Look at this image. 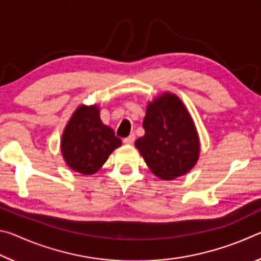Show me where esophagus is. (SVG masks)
<instances>
[{
  "label": "esophagus",
  "mask_w": 261,
  "mask_h": 261,
  "mask_svg": "<svg viewBox=\"0 0 261 261\" xmlns=\"http://www.w3.org/2000/svg\"><path fill=\"white\" fill-rule=\"evenodd\" d=\"M135 138H136L135 135H130L129 137H126V138L123 139V143H124L125 145H132L135 141Z\"/></svg>",
  "instance_id": "esophagus-1"
}]
</instances>
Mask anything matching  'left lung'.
<instances>
[{
    "instance_id": "8db88e82",
    "label": "left lung",
    "mask_w": 261,
    "mask_h": 261,
    "mask_svg": "<svg viewBox=\"0 0 261 261\" xmlns=\"http://www.w3.org/2000/svg\"><path fill=\"white\" fill-rule=\"evenodd\" d=\"M143 127L145 135L135 146L159 178L173 180L196 166L200 155L199 135L177 95L163 92L148 101Z\"/></svg>"
}]
</instances>
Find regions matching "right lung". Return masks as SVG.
<instances>
[{
	"instance_id": "1",
	"label": "right lung",
	"mask_w": 261,
	"mask_h": 261,
	"mask_svg": "<svg viewBox=\"0 0 261 261\" xmlns=\"http://www.w3.org/2000/svg\"><path fill=\"white\" fill-rule=\"evenodd\" d=\"M122 145L114 130L100 118L99 105H81L65 125L61 152L65 163L82 175H93L101 169L110 154Z\"/></svg>"
}]
</instances>
